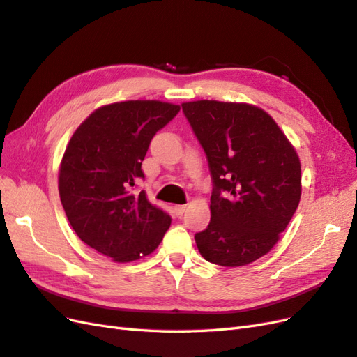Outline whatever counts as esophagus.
Listing matches in <instances>:
<instances>
[{
	"label": "esophagus",
	"mask_w": 357,
	"mask_h": 357,
	"mask_svg": "<svg viewBox=\"0 0 357 357\" xmlns=\"http://www.w3.org/2000/svg\"><path fill=\"white\" fill-rule=\"evenodd\" d=\"M173 209H175V214L181 217L182 214H184V213L187 211V205H176Z\"/></svg>",
	"instance_id": "esophagus-1"
}]
</instances>
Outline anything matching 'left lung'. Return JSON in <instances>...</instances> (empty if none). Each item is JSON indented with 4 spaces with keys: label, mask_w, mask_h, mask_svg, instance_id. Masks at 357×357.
Listing matches in <instances>:
<instances>
[{
    "label": "left lung",
    "mask_w": 357,
    "mask_h": 357,
    "mask_svg": "<svg viewBox=\"0 0 357 357\" xmlns=\"http://www.w3.org/2000/svg\"><path fill=\"white\" fill-rule=\"evenodd\" d=\"M213 178L211 222L195 235L202 257L241 267L267 255L301 196L298 155L273 117L250 104H182ZM225 196H222V193Z\"/></svg>",
    "instance_id": "1"
}]
</instances>
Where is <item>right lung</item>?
I'll return each instance as SVG.
<instances>
[{
  "mask_svg": "<svg viewBox=\"0 0 357 357\" xmlns=\"http://www.w3.org/2000/svg\"><path fill=\"white\" fill-rule=\"evenodd\" d=\"M179 113L161 100H125L95 109L70 137L59 172V193L72 229L116 262L148 257L172 218L144 191L142 161L152 137Z\"/></svg>",
  "mask_w": 357,
  "mask_h": 357,
  "instance_id": "obj_1",
  "label": "right lung"
}]
</instances>
